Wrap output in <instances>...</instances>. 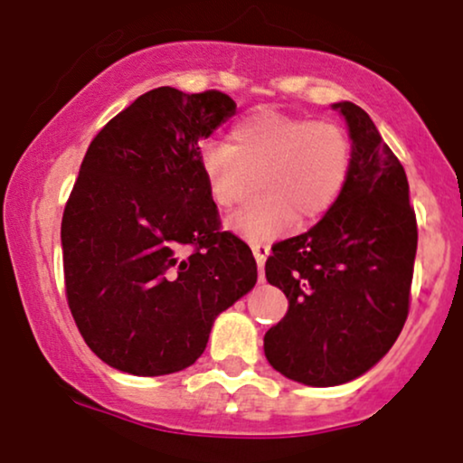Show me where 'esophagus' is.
Segmentation results:
<instances>
[{"label":"esophagus","mask_w":463,"mask_h":463,"mask_svg":"<svg viewBox=\"0 0 463 463\" xmlns=\"http://www.w3.org/2000/svg\"><path fill=\"white\" fill-rule=\"evenodd\" d=\"M250 249H253L255 260H258L260 279H261V282H264V264H266V258H269V253H270V246L269 244H253V246H250Z\"/></svg>","instance_id":"1"}]
</instances>
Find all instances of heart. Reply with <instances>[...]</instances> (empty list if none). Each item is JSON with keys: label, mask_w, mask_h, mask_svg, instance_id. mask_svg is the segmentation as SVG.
<instances>
[{"label": "heart", "mask_w": 463, "mask_h": 463, "mask_svg": "<svg viewBox=\"0 0 463 463\" xmlns=\"http://www.w3.org/2000/svg\"><path fill=\"white\" fill-rule=\"evenodd\" d=\"M352 163V141L340 125L278 109L237 120L226 145L208 143L199 154L208 197L219 210L244 202L258 179L261 197L231 219L232 231L255 244L291 231L298 213L316 219L334 208Z\"/></svg>", "instance_id": "b5f03b06"}]
</instances>
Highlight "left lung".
Wrapping results in <instances>:
<instances>
[{"label": "left lung", "instance_id": "obj_1", "mask_svg": "<svg viewBox=\"0 0 463 463\" xmlns=\"http://www.w3.org/2000/svg\"><path fill=\"white\" fill-rule=\"evenodd\" d=\"M354 163L334 208L273 246L266 279L288 311L264 335L266 361L311 387L343 385L390 352L408 318L417 217L403 165L354 102H334Z\"/></svg>", "mask_w": 463, "mask_h": 463}]
</instances>
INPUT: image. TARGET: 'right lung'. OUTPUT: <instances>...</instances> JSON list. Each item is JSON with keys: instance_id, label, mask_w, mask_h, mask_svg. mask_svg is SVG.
Wrapping results in <instances>:
<instances>
[{"instance_id": "add662e5", "label": "right lung", "mask_w": 463, "mask_h": 463, "mask_svg": "<svg viewBox=\"0 0 463 463\" xmlns=\"http://www.w3.org/2000/svg\"><path fill=\"white\" fill-rule=\"evenodd\" d=\"M222 91L158 87L89 145L62 217L64 287L82 338L109 367L175 374L258 282L249 246L219 231L199 143L235 116Z\"/></svg>"}]
</instances>
